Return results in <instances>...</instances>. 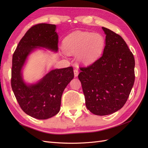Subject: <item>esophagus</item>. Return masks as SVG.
Listing matches in <instances>:
<instances>
[{
  "label": "esophagus",
  "mask_w": 148,
  "mask_h": 148,
  "mask_svg": "<svg viewBox=\"0 0 148 148\" xmlns=\"http://www.w3.org/2000/svg\"><path fill=\"white\" fill-rule=\"evenodd\" d=\"M73 71H74V75H75V77H77V76H78V74H79V71H78V69H74Z\"/></svg>",
  "instance_id": "obj_1"
}]
</instances>
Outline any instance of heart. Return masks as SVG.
<instances>
[{"mask_svg": "<svg viewBox=\"0 0 148 148\" xmlns=\"http://www.w3.org/2000/svg\"><path fill=\"white\" fill-rule=\"evenodd\" d=\"M104 39L97 33L76 31L63 41V49L67 54L76 55L80 64H88L98 57L104 49Z\"/></svg>", "mask_w": 148, "mask_h": 148, "instance_id": "obj_1", "label": "heart"}]
</instances>
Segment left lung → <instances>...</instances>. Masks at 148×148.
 <instances>
[{"label":"left lung","instance_id":"left-lung-1","mask_svg":"<svg viewBox=\"0 0 148 148\" xmlns=\"http://www.w3.org/2000/svg\"><path fill=\"white\" fill-rule=\"evenodd\" d=\"M106 44L99 59L80 68L87 109L97 115L112 114L126 103L135 82V59L123 38L104 27Z\"/></svg>","mask_w":148,"mask_h":148}]
</instances>
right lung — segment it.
Listing matches in <instances>:
<instances>
[{
    "label": "right lung",
    "instance_id": "add662e5",
    "mask_svg": "<svg viewBox=\"0 0 148 148\" xmlns=\"http://www.w3.org/2000/svg\"><path fill=\"white\" fill-rule=\"evenodd\" d=\"M56 25L41 23L33 26L20 40L12 58L11 85L21 109L33 118L45 120L60 109L65 88L74 77L71 66L52 70L38 82L26 83L23 70L31 53L44 48L58 52Z\"/></svg>",
    "mask_w": 148,
    "mask_h": 148
}]
</instances>
